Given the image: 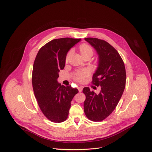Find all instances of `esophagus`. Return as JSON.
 <instances>
[{"label": "esophagus", "instance_id": "esophagus-1", "mask_svg": "<svg viewBox=\"0 0 152 152\" xmlns=\"http://www.w3.org/2000/svg\"><path fill=\"white\" fill-rule=\"evenodd\" d=\"M77 89H78V90H79V92H82V91H83V87H82V86L77 87Z\"/></svg>", "mask_w": 152, "mask_h": 152}]
</instances>
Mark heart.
<instances>
[{
    "label": "heart",
    "instance_id": "1",
    "mask_svg": "<svg viewBox=\"0 0 152 152\" xmlns=\"http://www.w3.org/2000/svg\"><path fill=\"white\" fill-rule=\"evenodd\" d=\"M79 50H80L81 54L82 56H85L87 55H93V49L88 44H83L80 46H79ZM71 50H69L66 56V61H68L69 56L71 55ZM87 76V72L86 71H79L76 72L74 75V78L75 80L79 81V82H81L83 81L86 76Z\"/></svg>",
    "mask_w": 152,
    "mask_h": 152
}]
</instances>
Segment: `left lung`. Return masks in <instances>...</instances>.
Here are the masks:
<instances>
[{"label": "left lung", "mask_w": 152, "mask_h": 152, "mask_svg": "<svg viewBox=\"0 0 152 152\" xmlns=\"http://www.w3.org/2000/svg\"><path fill=\"white\" fill-rule=\"evenodd\" d=\"M97 51L99 65L92 77V83L100 86L99 94L85 87L84 111L92 121H102L113 112L124 92L126 74L124 63L115 48L104 40L97 38L84 39Z\"/></svg>", "instance_id": "1"}]
</instances>
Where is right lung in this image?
I'll use <instances>...</instances> for the list:
<instances>
[{"mask_svg": "<svg viewBox=\"0 0 152 152\" xmlns=\"http://www.w3.org/2000/svg\"><path fill=\"white\" fill-rule=\"evenodd\" d=\"M81 39H55L42 46L35 58L32 83L38 105L52 122L61 123L68 118L71 102L79 92L71 86L57 82L58 72L65 66L66 56Z\"/></svg>", "mask_w": 152, "mask_h": 152, "instance_id": "add662e5", "label": "right lung"}]
</instances>
